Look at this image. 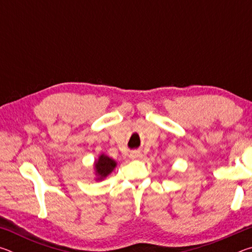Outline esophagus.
<instances>
[{"label":"esophagus","mask_w":252,"mask_h":252,"mask_svg":"<svg viewBox=\"0 0 252 252\" xmlns=\"http://www.w3.org/2000/svg\"><path fill=\"white\" fill-rule=\"evenodd\" d=\"M141 157H142V155H141V152H140V151H132L130 153V158H131V159H133V160L140 159Z\"/></svg>","instance_id":"1"}]
</instances>
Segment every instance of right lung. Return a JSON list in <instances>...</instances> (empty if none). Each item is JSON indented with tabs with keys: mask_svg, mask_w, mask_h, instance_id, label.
<instances>
[{
	"mask_svg": "<svg viewBox=\"0 0 252 252\" xmlns=\"http://www.w3.org/2000/svg\"><path fill=\"white\" fill-rule=\"evenodd\" d=\"M117 167V162L110 157L105 156L104 153L99 156V158L94 161V173L95 180L101 181L109 176L113 171L114 168Z\"/></svg>",
	"mask_w": 252,
	"mask_h": 252,
	"instance_id": "obj_1",
	"label": "right lung"
}]
</instances>
